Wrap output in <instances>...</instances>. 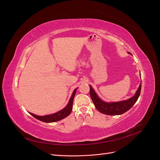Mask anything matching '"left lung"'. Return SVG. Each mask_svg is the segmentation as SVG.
I'll use <instances>...</instances> for the list:
<instances>
[{
  "instance_id": "1",
  "label": "left lung",
  "mask_w": 160,
  "mask_h": 160,
  "mask_svg": "<svg viewBox=\"0 0 160 160\" xmlns=\"http://www.w3.org/2000/svg\"><path fill=\"white\" fill-rule=\"evenodd\" d=\"M90 88V96L95 105V107L99 112L105 115H122L128 111L129 109L132 108V106L135 103L138 99L140 93H141L142 83H140L138 89L136 93L130 99L119 101V102H112V103H106L99 99L98 95L96 94L92 87L89 85Z\"/></svg>"
}]
</instances>
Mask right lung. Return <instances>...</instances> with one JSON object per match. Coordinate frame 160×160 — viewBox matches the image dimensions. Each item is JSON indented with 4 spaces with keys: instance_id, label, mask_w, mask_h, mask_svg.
<instances>
[{
    "instance_id": "right-lung-1",
    "label": "right lung",
    "mask_w": 160,
    "mask_h": 160,
    "mask_svg": "<svg viewBox=\"0 0 160 160\" xmlns=\"http://www.w3.org/2000/svg\"><path fill=\"white\" fill-rule=\"evenodd\" d=\"M76 90L75 89L72 93L71 98H70V100L69 101L68 104L66 106V107L62 109L61 111H59V112L53 113L51 115H44V116H38L36 115L35 114H33L32 113H30L31 115H32L34 118H35L36 119L41 121V122H45V123H52V122H57V121L61 120L62 119L65 118L67 116L69 115V114L71 113L72 109V102H73V99L76 93Z\"/></svg>"
}]
</instances>
